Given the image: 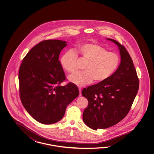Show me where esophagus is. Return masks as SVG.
Here are the masks:
<instances>
[{
    "instance_id": "1",
    "label": "esophagus",
    "mask_w": 154,
    "mask_h": 154,
    "mask_svg": "<svg viewBox=\"0 0 154 154\" xmlns=\"http://www.w3.org/2000/svg\"><path fill=\"white\" fill-rule=\"evenodd\" d=\"M79 92H80V94H79V96H82V88H79Z\"/></svg>"
}]
</instances>
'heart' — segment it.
<instances>
[{
	"label": "heart",
	"mask_w": 154,
	"mask_h": 154,
	"mask_svg": "<svg viewBox=\"0 0 154 154\" xmlns=\"http://www.w3.org/2000/svg\"><path fill=\"white\" fill-rule=\"evenodd\" d=\"M78 56L88 61L84 72H75L68 77L70 82L78 86L90 84L94 80L97 82L107 80L118 69L121 62L117 53L108 52L97 44L85 43L78 46L76 52L68 51L62 56L60 63L66 72L72 73L75 71Z\"/></svg>",
	"instance_id": "heart-1"
}]
</instances>
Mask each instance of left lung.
<instances>
[{
  "mask_svg": "<svg viewBox=\"0 0 154 154\" xmlns=\"http://www.w3.org/2000/svg\"><path fill=\"white\" fill-rule=\"evenodd\" d=\"M121 61L114 74L104 82L84 88L82 95L88 106L82 114L83 121L94 130L117 124L131 109L139 89V79L133 60L124 46L117 41Z\"/></svg>",
  "mask_w": 154,
  "mask_h": 154,
  "instance_id": "left-lung-1",
  "label": "left lung"
}]
</instances>
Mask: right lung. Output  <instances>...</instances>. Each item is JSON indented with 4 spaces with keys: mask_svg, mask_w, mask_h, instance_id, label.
Here are the masks:
<instances>
[{
    "mask_svg": "<svg viewBox=\"0 0 154 154\" xmlns=\"http://www.w3.org/2000/svg\"><path fill=\"white\" fill-rule=\"evenodd\" d=\"M66 42L48 39L38 43L24 57L19 72L20 99L36 121L51 125L63 117L66 107L79 94L75 84H60L66 79L59 59Z\"/></svg>",
    "mask_w": 154,
    "mask_h": 154,
    "instance_id": "obj_1",
    "label": "right lung"
}]
</instances>
